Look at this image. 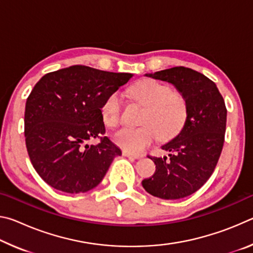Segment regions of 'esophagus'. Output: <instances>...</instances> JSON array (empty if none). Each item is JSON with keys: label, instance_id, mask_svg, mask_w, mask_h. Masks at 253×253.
<instances>
[{"label": "esophagus", "instance_id": "obj_1", "mask_svg": "<svg viewBox=\"0 0 253 253\" xmlns=\"http://www.w3.org/2000/svg\"><path fill=\"white\" fill-rule=\"evenodd\" d=\"M123 156L128 157V158H131V160H138V158H140V156H138V155H134V154H130V153L126 152V151H124V152H123Z\"/></svg>", "mask_w": 253, "mask_h": 253}]
</instances>
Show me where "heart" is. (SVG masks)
Listing matches in <instances>:
<instances>
[{
  "label": "heart",
  "mask_w": 253,
  "mask_h": 253,
  "mask_svg": "<svg viewBox=\"0 0 253 253\" xmlns=\"http://www.w3.org/2000/svg\"><path fill=\"white\" fill-rule=\"evenodd\" d=\"M129 96L146 107L142 127L123 128L114 135L117 146L130 154H140L160 137L170 139L177 135L187 117L186 100L182 93L173 91L168 84L153 79H143L129 89ZM122 97L115 91L100 107L101 118L109 128L117 127L122 121Z\"/></svg>",
  "instance_id": "obj_1"
}]
</instances>
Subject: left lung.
<instances>
[{
	"label": "left lung",
	"instance_id": "1",
	"mask_svg": "<svg viewBox=\"0 0 253 253\" xmlns=\"http://www.w3.org/2000/svg\"><path fill=\"white\" fill-rule=\"evenodd\" d=\"M154 79L175 85L186 100L187 117L179 134L162 149L168 157L148 156L155 163L152 177L143 187L163 200H177L193 194L211 176L224 143L226 108L216 84L208 77L185 67L148 74Z\"/></svg>",
	"mask_w": 253,
	"mask_h": 253
}]
</instances>
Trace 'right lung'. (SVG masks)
<instances>
[{"instance_id": "add662e5", "label": "right lung", "mask_w": 253, "mask_h": 253, "mask_svg": "<svg viewBox=\"0 0 253 253\" xmlns=\"http://www.w3.org/2000/svg\"><path fill=\"white\" fill-rule=\"evenodd\" d=\"M132 74L71 66L44 75L24 113L28 154L40 177L55 190L84 193L96 187L122 151L107 136L100 107ZM99 138L97 145L85 144Z\"/></svg>"}]
</instances>
